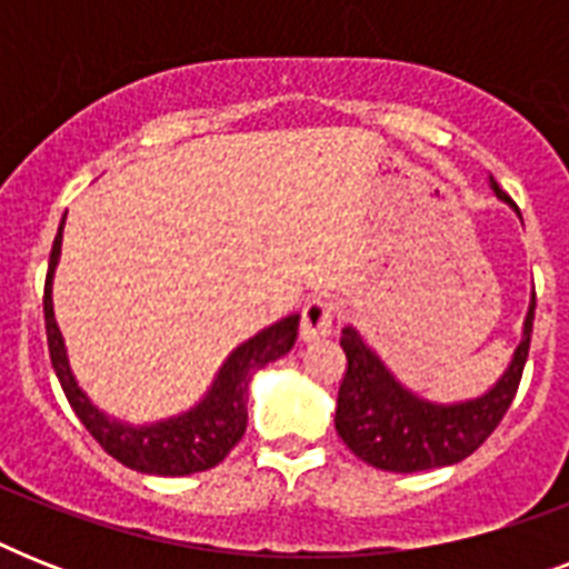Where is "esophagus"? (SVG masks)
<instances>
[{"mask_svg": "<svg viewBox=\"0 0 569 569\" xmlns=\"http://www.w3.org/2000/svg\"><path fill=\"white\" fill-rule=\"evenodd\" d=\"M333 303L328 298H312L301 310V342H319L333 333Z\"/></svg>", "mask_w": 569, "mask_h": 569, "instance_id": "34e87169", "label": "esophagus"}]
</instances>
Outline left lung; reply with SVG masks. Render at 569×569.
I'll use <instances>...</instances> for the list:
<instances>
[{"label": "left lung", "instance_id": "1", "mask_svg": "<svg viewBox=\"0 0 569 569\" xmlns=\"http://www.w3.org/2000/svg\"><path fill=\"white\" fill-rule=\"evenodd\" d=\"M490 189L520 214L511 197L496 186L493 177H490ZM531 319H535V289H531L529 312L522 319V337L505 372L485 392L458 401H433L405 387L389 372L378 351L360 337V330L348 325L339 337L348 369L339 387L337 416H333L337 433L357 458L387 472H422V469L451 467L469 458L496 431V425L502 422L517 396L522 366L529 357Z\"/></svg>", "mask_w": 569, "mask_h": 569}]
</instances>
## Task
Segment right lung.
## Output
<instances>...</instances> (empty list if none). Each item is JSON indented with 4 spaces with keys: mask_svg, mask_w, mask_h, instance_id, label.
<instances>
[{
    "mask_svg": "<svg viewBox=\"0 0 569 569\" xmlns=\"http://www.w3.org/2000/svg\"><path fill=\"white\" fill-rule=\"evenodd\" d=\"M61 230H64V221L58 227L56 244H52V253H49L43 316H47L49 360H52L58 383L64 389L67 401L76 410V416L82 419L93 440L100 442L111 458L120 460L123 467L136 469V472H144V476L177 478L218 467L230 455L232 446L244 437V428H248L250 378L259 369H266L268 363H274V360L292 351L301 316L298 312L283 316L274 325L259 330L257 337H250L248 342L232 348L221 369L214 372L203 398L194 401L189 410L144 425L123 422L118 416L106 413L102 407L93 405L91 396L79 387V380L70 369L64 337H61L56 307H52V280H56L58 259H61V239H64Z\"/></svg>",
    "mask_w": 569,
    "mask_h": 569,
    "instance_id": "right-lung-1",
    "label": "right lung"
}]
</instances>
